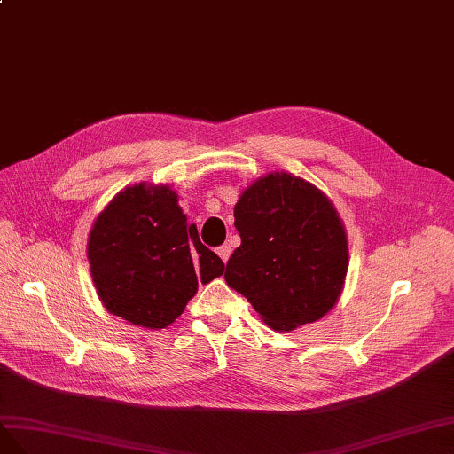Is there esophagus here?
Listing matches in <instances>:
<instances>
[{"label":"esophagus","instance_id":"34e87169","mask_svg":"<svg viewBox=\"0 0 454 454\" xmlns=\"http://www.w3.org/2000/svg\"><path fill=\"white\" fill-rule=\"evenodd\" d=\"M230 245H220V247L216 249V254L220 256V261L223 262H228V258H230Z\"/></svg>","mask_w":454,"mask_h":454}]
</instances>
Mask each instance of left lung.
<instances>
[{
  "instance_id": "left-lung-1",
  "label": "left lung",
  "mask_w": 454,
  "mask_h": 454,
  "mask_svg": "<svg viewBox=\"0 0 454 454\" xmlns=\"http://www.w3.org/2000/svg\"><path fill=\"white\" fill-rule=\"evenodd\" d=\"M241 245L224 279L276 331L327 316L348 271V236L333 201L285 171L258 176L234 207Z\"/></svg>"
}]
</instances>
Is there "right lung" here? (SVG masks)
Returning <instances> with one entry per match:
<instances>
[{
	"label": "right lung",
	"instance_id": "right-lung-1",
	"mask_svg": "<svg viewBox=\"0 0 454 454\" xmlns=\"http://www.w3.org/2000/svg\"><path fill=\"white\" fill-rule=\"evenodd\" d=\"M87 258L102 306L146 329L171 325L200 281L224 274L169 184L138 183L115 193L89 231Z\"/></svg>",
	"mask_w": 454,
	"mask_h": 454
}]
</instances>
